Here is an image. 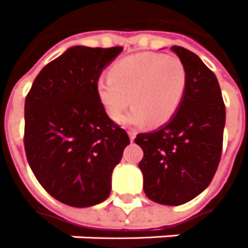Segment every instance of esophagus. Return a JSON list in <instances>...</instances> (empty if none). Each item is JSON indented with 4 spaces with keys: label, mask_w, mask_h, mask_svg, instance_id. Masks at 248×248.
Here are the masks:
<instances>
[{
    "label": "esophagus",
    "mask_w": 248,
    "mask_h": 248,
    "mask_svg": "<svg viewBox=\"0 0 248 248\" xmlns=\"http://www.w3.org/2000/svg\"><path fill=\"white\" fill-rule=\"evenodd\" d=\"M128 136H129V139H131V141H133L135 138H136V132H133V131H128Z\"/></svg>",
    "instance_id": "1"
}]
</instances>
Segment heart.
Segmentation results:
<instances>
[{"label":"heart","mask_w":248,"mask_h":248,"mask_svg":"<svg viewBox=\"0 0 248 248\" xmlns=\"http://www.w3.org/2000/svg\"><path fill=\"white\" fill-rule=\"evenodd\" d=\"M187 87L184 64L173 56L138 53L119 60L110 75L100 77L97 96L107 113L116 120L128 105H135L120 121L143 125L149 120L164 124L176 113Z\"/></svg>","instance_id":"obj_1"}]
</instances>
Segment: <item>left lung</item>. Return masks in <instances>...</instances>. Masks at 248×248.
I'll return each instance as SVG.
<instances>
[{"label": "left lung", "instance_id": "1", "mask_svg": "<svg viewBox=\"0 0 248 248\" xmlns=\"http://www.w3.org/2000/svg\"><path fill=\"white\" fill-rule=\"evenodd\" d=\"M187 71L183 100L171 120L154 132L139 133L135 143L143 188L159 204L180 205L202 194L220 161L226 107L214 72L191 50L172 46Z\"/></svg>", "mask_w": 248, "mask_h": 248}]
</instances>
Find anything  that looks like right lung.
<instances>
[{"label": "right lung", "instance_id": "obj_1", "mask_svg": "<svg viewBox=\"0 0 248 248\" xmlns=\"http://www.w3.org/2000/svg\"><path fill=\"white\" fill-rule=\"evenodd\" d=\"M123 50L72 46L45 65L25 99L26 159L44 189L64 204L104 202L129 144L97 96L105 66Z\"/></svg>", "mask_w": 248, "mask_h": 248}]
</instances>
